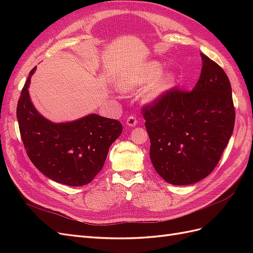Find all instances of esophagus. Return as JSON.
Here are the masks:
<instances>
[{
    "instance_id": "obj_1",
    "label": "esophagus",
    "mask_w": 253,
    "mask_h": 253,
    "mask_svg": "<svg viewBox=\"0 0 253 253\" xmlns=\"http://www.w3.org/2000/svg\"><path fill=\"white\" fill-rule=\"evenodd\" d=\"M126 125L127 126H136L138 125V119H137L135 116H129L126 119Z\"/></svg>"
}]
</instances>
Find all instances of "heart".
Listing matches in <instances>:
<instances>
[{"label":"heart","mask_w":253,"mask_h":253,"mask_svg":"<svg viewBox=\"0 0 253 253\" xmlns=\"http://www.w3.org/2000/svg\"><path fill=\"white\" fill-rule=\"evenodd\" d=\"M160 72V65L157 62H149L143 64L135 70L129 71L122 75L117 81L119 89L131 93L138 90L145 83H148L154 76ZM171 84V77L168 75L158 76L157 78L152 80L149 85L143 91V98L145 100H153L162 95L168 89Z\"/></svg>","instance_id":"obj_1"}]
</instances>
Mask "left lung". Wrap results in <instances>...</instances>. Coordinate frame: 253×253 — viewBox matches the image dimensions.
<instances>
[{
  "mask_svg": "<svg viewBox=\"0 0 253 253\" xmlns=\"http://www.w3.org/2000/svg\"><path fill=\"white\" fill-rule=\"evenodd\" d=\"M201 56L193 89L172 87L141 110L153 167L175 186L200 181L215 169L234 127L231 84L223 68Z\"/></svg>",
  "mask_w": 253,
  "mask_h": 253,
  "instance_id": "8db88e82",
  "label": "left lung"
}]
</instances>
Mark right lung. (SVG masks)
Here are the masks:
<instances>
[{
	"instance_id": "1",
	"label": "right lung",
	"mask_w": 253,
	"mask_h": 253,
	"mask_svg": "<svg viewBox=\"0 0 253 253\" xmlns=\"http://www.w3.org/2000/svg\"><path fill=\"white\" fill-rule=\"evenodd\" d=\"M34 67L17 106L21 138L27 155L48 178L67 186L87 185L102 170L111 144L122 132L116 119L96 114L66 124H52L38 113L28 86Z\"/></svg>"
}]
</instances>
